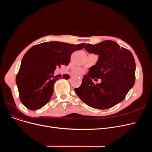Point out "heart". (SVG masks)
<instances>
[{
    "instance_id": "1",
    "label": "heart",
    "mask_w": 152,
    "mask_h": 152,
    "mask_svg": "<svg viewBox=\"0 0 152 152\" xmlns=\"http://www.w3.org/2000/svg\"><path fill=\"white\" fill-rule=\"evenodd\" d=\"M73 72L76 75H81L83 73V69L80 67H75L73 68Z\"/></svg>"
}]
</instances>
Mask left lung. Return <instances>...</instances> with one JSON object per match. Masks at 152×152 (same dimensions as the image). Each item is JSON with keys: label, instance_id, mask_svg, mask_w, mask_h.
Here are the masks:
<instances>
[{"label": "left lung", "instance_id": "left-lung-1", "mask_svg": "<svg viewBox=\"0 0 152 152\" xmlns=\"http://www.w3.org/2000/svg\"><path fill=\"white\" fill-rule=\"evenodd\" d=\"M84 49L99 55L96 65L84 75L82 84L75 91L88 106L108 109L123 101L135 80V62L132 53L112 41L87 44ZM102 82L95 85L93 79Z\"/></svg>", "mask_w": 152, "mask_h": 152}]
</instances>
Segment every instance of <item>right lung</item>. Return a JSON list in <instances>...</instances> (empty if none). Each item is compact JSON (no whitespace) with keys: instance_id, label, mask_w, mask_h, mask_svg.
<instances>
[{"instance_id":"add662e5","label":"right lung","mask_w":152,"mask_h":152,"mask_svg":"<svg viewBox=\"0 0 152 152\" xmlns=\"http://www.w3.org/2000/svg\"><path fill=\"white\" fill-rule=\"evenodd\" d=\"M85 44L77 45L61 42H48L32 47L24 55L16 77L20 99L31 110H39L49 102L54 83L59 76L54 71L61 65L68 66L71 55L81 50ZM63 77L69 78L67 74Z\"/></svg>"}]
</instances>
